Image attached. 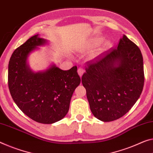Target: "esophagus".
Listing matches in <instances>:
<instances>
[{"label": "esophagus", "instance_id": "esophagus-1", "mask_svg": "<svg viewBox=\"0 0 153 153\" xmlns=\"http://www.w3.org/2000/svg\"><path fill=\"white\" fill-rule=\"evenodd\" d=\"M77 72H78V74L80 76H82V75L84 73V69L82 68H79L78 69V70H77Z\"/></svg>", "mask_w": 153, "mask_h": 153}]
</instances>
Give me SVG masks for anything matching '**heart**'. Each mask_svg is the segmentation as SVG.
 I'll return each mask as SVG.
<instances>
[{
	"mask_svg": "<svg viewBox=\"0 0 153 153\" xmlns=\"http://www.w3.org/2000/svg\"><path fill=\"white\" fill-rule=\"evenodd\" d=\"M102 41H103L102 37H94V38L90 39V40L88 42V43L87 44L85 50V51L92 50L93 48H96V47H97L98 45H99V44L102 43ZM109 45V42L106 41L105 42H104V44H103L102 48H107V47Z\"/></svg>",
	"mask_w": 153,
	"mask_h": 153,
	"instance_id": "b5f03b06",
	"label": "heart"
}]
</instances>
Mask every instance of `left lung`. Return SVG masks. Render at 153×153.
Listing matches in <instances>:
<instances>
[{
	"label": "left lung",
	"mask_w": 153,
	"mask_h": 153,
	"mask_svg": "<svg viewBox=\"0 0 153 153\" xmlns=\"http://www.w3.org/2000/svg\"><path fill=\"white\" fill-rule=\"evenodd\" d=\"M82 83L94 116L111 122L125 115L137 102L144 83L140 49L126 36L116 48L87 62Z\"/></svg>",
	"instance_id": "1"
}]
</instances>
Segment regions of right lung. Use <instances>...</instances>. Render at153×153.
Instances as JSON below:
<instances>
[{"instance_id": "add662e5", "label": "right lung", "mask_w": 153, "mask_h": 153, "mask_svg": "<svg viewBox=\"0 0 153 153\" xmlns=\"http://www.w3.org/2000/svg\"><path fill=\"white\" fill-rule=\"evenodd\" d=\"M46 42L36 35L13 51L9 62L8 85L14 102L25 114L39 123L53 124L68 112L81 78L76 65L68 70L53 65L44 72L31 71L28 55Z\"/></svg>"}]
</instances>
